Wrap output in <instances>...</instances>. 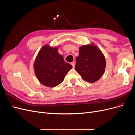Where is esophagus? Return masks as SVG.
Returning <instances> with one entry per match:
<instances>
[{"mask_svg": "<svg viewBox=\"0 0 135 135\" xmlns=\"http://www.w3.org/2000/svg\"><path fill=\"white\" fill-rule=\"evenodd\" d=\"M71 65H72V66H73V68H74L75 67V62L74 61H73V62L71 63Z\"/></svg>", "mask_w": 135, "mask_h": 135, "instance_id": "1", "label": "esophagus"}]
</instances>
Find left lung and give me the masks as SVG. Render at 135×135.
<instances>
[{
  "label": "left lung",
  "instance_id": "8db88e82",
  "mask_svg": "<svg viewBox=\"0 0 135 135\" xmlns=\"http://www.w3.org/2000/svg\"><path fill=\"white\" fill-rule=\"evenodd\" d=\"M76 61L75 70L89 83L98 80L104 73L106 66L104 56L94 44L80 47L79 55Z\"/></svg>",
  "mask_w": 135,
  "mask_h": 135
}]
</instances>
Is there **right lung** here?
Returning <instances> with one entry per match:
<instances>
[{
    "instance_id": "right-lung-1",
    "label": "right lung",
    "mask_w": 135,
    "mask_h": 135,
    "mask_svg": "<svg viewBox=\"0 0 135 135\" xmlns=\"http://www.w3.org/2000/svg\"><path fill=\"white\" fill-rule=\"evenodd\" d=\"M34 68L35 75L42 84L54 87L64 80L72 66L64 61L58 52V48L44 46L38 53Z\"/></svg>"
}]
</instances>
